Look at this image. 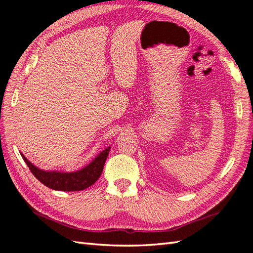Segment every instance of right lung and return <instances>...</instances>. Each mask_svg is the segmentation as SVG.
I'll return each instance as SVG.
<instances>
[{"label": "right lung", "mask_w": 253, "mask_h": 253, "mask_svg": "<svg viewBox=\"0 0 253 253\" xmlns=\"http://www.w3.org/2000/svg\"><path fill=\"white\" fill-rule=\"evenodd\" d=\"M110 152V147L103 150L92 163L83 169L76 172H60V171H43L40 168L32 165L30 161L21 154L24 163L33 175L51 189L60 191H80L92 186L101 175L106 159Z\"/></svg>", "instance_id": "1"}]
</instances>
